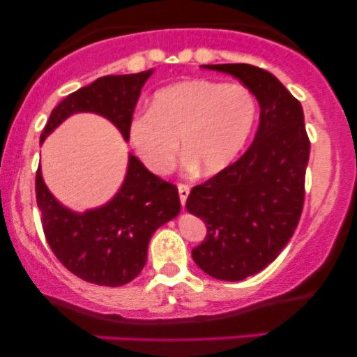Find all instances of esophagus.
<instances>
[{"label": "esophagus", "instance_id": "esophagus-1", "mask_svg": "<svg viewBox=\"0 0 357 357\" xmlns=\"http://www.w3.org/2000/svg\"><path fill=\"white\" fill-rule=\"evenodd\" d=\"M178 191H179V199H181V204L184 206L186 204L188 195H190V186L186 183H178Z\"/></svg>", "mask_w": 357, "mask_h": 357}]
</instances>
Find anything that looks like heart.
<instances>
[{"instance_id": "1", "label": "heart", "mask_w": 357, "mask_h": 357, "mask_svg": "<svg viewBox=\"0 0 357 357\" xmlns=\"http://www.w3.org/2000/svg\"><path fill=\"white\" fill-rule=\"evenodd\" d=\"M257 116L258 102L245 85L186 80L154 93L151 109L130 121L129 139L154 173L173 167L179 138L188 166L215 174L241 153Z\"/></svg>"}]
</instances>
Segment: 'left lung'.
Segmentation results:
<instances>
[{"label": "left lung", "instance_id": "left-lung-1", "mask_svg": "<svg viewBox=\"0 0 357 357\" xmlns=\"http://www.w3.org/2000/svg\"><path fill=\"white\" fill-rule=\"evenodd\" d=\"M204 68L236 77L260 104L247 153L186 199L188 211L206 225L192 260L208 275L236 282L261 272L292 238L304 206L310 141L301 102L272 73L248 63Z\"/></svg>", "mask_w": 357, "mask_h": 357}]
</instances>
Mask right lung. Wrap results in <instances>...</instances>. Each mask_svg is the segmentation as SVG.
<instances>
[{
  "label": "right lung",
  "mask_w": 357,
  "mask_h": 357,
  "mask_svg": "<svg viewBox=\"0 0 357 357\" xmlns=\"http://www.w3.org/2000/svg\"><path fill=\"white\" fill-rule=\"evenodd\" d=\"M151 73L100 77L70 93L52 110L40 142L75 112L107 117L127 141L141 89ZM35 191L45 238L60 264L82 280L105 287L126 285L141 273L153 233L181 210L178 188L151 173L132 154L122 188L97 210L79 215L61 206L45 186L40 167Z\"/></svg>",
  "instance_id": "1"
}]
</instances>
